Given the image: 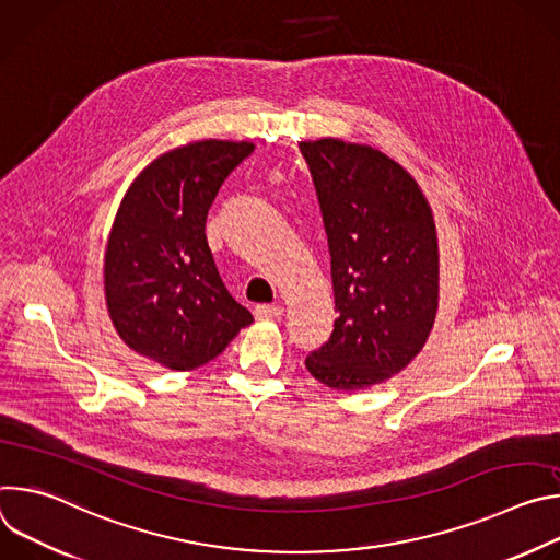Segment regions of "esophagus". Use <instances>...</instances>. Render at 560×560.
<instances>
[{
	"instance_id": "obj_1",
	"label": "esophagus",
	"mask_w": 560,
	"mask_h": 560,
	"mask_svg": "<svg viewBox=\"0 0 560 560\" xmlns=\"http://www.w3.org/2000/svg\"><path fill=\"white\" fill-rule=\"evenodd\" d=\"M255 314H257V318H279L283 314V307L281 305L264 303V305L255 307Z\"/></svg>"
}]
</instances>
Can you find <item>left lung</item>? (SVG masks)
Here are the masks:
<instances>
[{
  "label": "left lung",
  "instance_id": "1",
  "mask_svg": "<svg viewBox=\"0 0 560 560\" xmlns=\"http://www.w3.org/2000/svg\"><path fill=\"white\" fill-rule=\"evenodd\" d=\"M328 234L335 330L305 359L335 389L401 372L425 346L439 307V244L412 175L372 145L301 141Z\"/></svg>",
  "mask_w": 560,
  "mask_h": 560
}]
</instances>
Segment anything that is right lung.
Listing matches in <instances>:
<instances>
[{"instance_id":"add662e5","label":"right lung","mask_w":560,"mask_h":560,"mask_svg":"<svg viewBox=\"0 0 560 560\" xmlns=\"http://www.w3.org/2000/svg\"><path fill=\"white\" fill-rule=\"evenodd\" d=\"M250 141L203 139L156 156L130 184L104 259L110 322L137 354L186 372L219 357L253 314L225 290L208 210Z\"/></svg>"}]
</instances>
